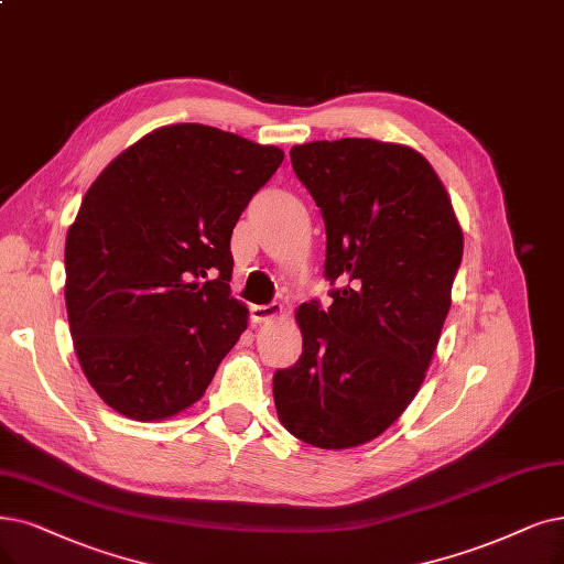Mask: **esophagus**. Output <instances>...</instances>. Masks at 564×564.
Instances as JSON below:
<instances>
[{"label": "esophagus", "instance_id": "esophagus-1", "mask_svg": "<svg viewBox=\"0 0 564 564\" xmlns=\"http://www.w3.org/2000/svg\"><path fill=\"white\" fill-rule=\"evenodd\" d=\"M282 314V305L280 303H270V305H254L252 307V322L254 324H263L268 319H275Z\"/></svg>", "mask_w": 564, "mask_h": 564}]
</instances>
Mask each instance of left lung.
Listing matches in <instances>:
<instances>
[{"mask_svg": "<svg viewBox=\"0 0 564 564\" xmlns=\"http://www.w3.org/2000/svg\"><path fill=\"white\" fill-rule=\"evenodd\" d=\"M289 156L324 217L333 303L299 307L303 354L275 372V408L294 437L349 448L379 437L419 393L463 231L442 180L408 145L314 141Z\"/></svg>", "mask_w": 564, "mask_h": 564, "instance_id": "left-lung-1", "label": "left lung"}]
</instances>
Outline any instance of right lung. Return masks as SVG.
<instances>
[{
	"mask_svg": "<svg viewBox=\"0 0 564 564\" xmlns=\"http://www.w3.org/2000/svg\"><path fill=\"white\" fill-rule=\"evenodd\" d=\"M284 160L206 124L154 129L87 189L66 234V314L99 398L162 421L206 393L247 328L231 234Z\"/></svg>",
	"mask_w": 564,
	"mask_h": 564,
	"instance_id": "1",
	"label": "right lung"
}]
</instances>
